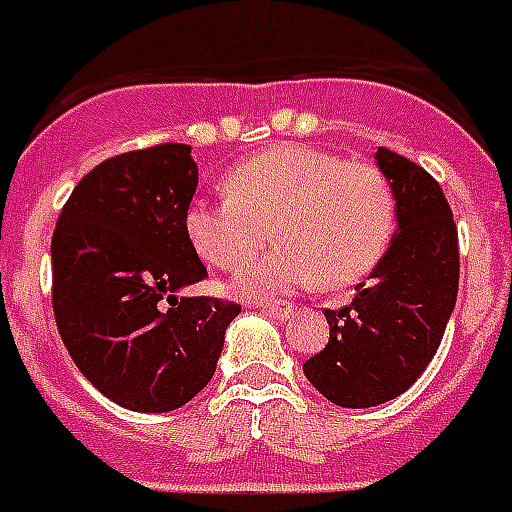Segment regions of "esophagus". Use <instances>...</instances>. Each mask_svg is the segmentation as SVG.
Instances as JSON below:
<instances>
[{"instance_id":"34e87169","label":"esophagus","mask_w":512,"mask_h":512,"mask_svg":"<svg viewBox=\"0 0 512 512\" xmlns=\"http://www.w3.org/2000/svg\"><path fill=\"white\" fill-rule=\"evenodd\" d=\"M259 309L269 317H277V320H285L290 312H293V304L288 301H272V304H259Z\"/></svg>"}]
</instances>
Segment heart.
<instances>
[{
	"label": "heart",
	"instance_id": "obj_1",
	"mask_svg": "<svg viewBox=\"0 0 512 512\" xmlns=\"http://www.w3.org/2000/svg\"><path fill=\"white\" fill-rule=\"evenodd\" d=\"M230 195L195 200L187 237L206 264L245 267L264 245L282 248L245 269L235 290L267 298L317 277L325 288L362 280L394 237L396 200L378 166L320 147H272L227 177Z\"/></svg>",
	"mask_w": 512,
	"mask_h": 512
}]
</instances>
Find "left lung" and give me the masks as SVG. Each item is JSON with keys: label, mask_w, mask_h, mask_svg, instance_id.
Segmentation results:
<instances>
[{"label": "left lung", "mask_w": 512, "mask_h": 512, "mask_svg": "<svg viewBox=\"0 0 512 512\" xmlns=\"http://www.w3.org/2000/svg\"><path fill=\"white\" fill-rule=\"evenodd\" d=\"M396 200V235L349 306L325 309L327 346L304 375L338 407L391 402L428 367L457 301V227L439 182L410 158L378 147Z\"/></svg>", "instance_id": "left-lung-1"}]
</instances>
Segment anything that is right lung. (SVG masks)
<instances>
[{
  "label": "right lung",
  "mask_w": 512,
  "mask_h": 512,
  "mask_svg": "<svg viewBox=\"0 0 512 512\" xmlns=\"http://www.w3.org/2000/svg\"><path fill=\"white\" fill-rule=\"evenodd\" d=\"M198 187L190 145L132 150L94 166L52 235V309L65 349L110 402L171 412L214 378L232 301L179 296L208 272L187 237Z\"/></svg>",
  "instance_id": "1"
}]
</instances>
